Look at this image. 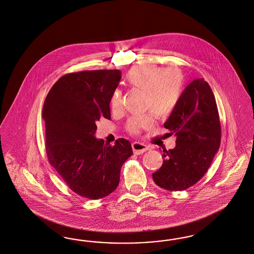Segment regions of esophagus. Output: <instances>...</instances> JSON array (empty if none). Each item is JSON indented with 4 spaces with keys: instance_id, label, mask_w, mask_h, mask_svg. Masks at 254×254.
Masks as SVG:
<instances>
[{
    "instance_id": "34e87169",
    "label": "esophagus",
    "mask_w": 254,
    "mask_h": 254,
    "mask_svg": "<svg viewBox=\"0 0 254 254\" xmlns=\"http://www.w3.org/2000/svg\"><path fill=\"white\" fill-rule=\"evenodd\" d=\"M132 149H133V152L135 155H140V154H143L144 152H146L148 150V147L143 143L135 141L132 143Z\"/></svg>"
}]
</instances>
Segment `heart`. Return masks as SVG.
<instances>
[{
	"label": "heart",
	"instance_id": "b5f03b06",
	"mask_svg": "<svg viewBox=\"0 0 254 254\" xmlns=\"http://www.w3.org/2000/svg\"><path fill=\"white\" fill-rule=\"evenodd\" d=\"M126 82L132 88L144 92L142 108L158 117H166L178 105L183 94V76L177 68H166L156 64H140L132 67L126 75ZM122 92L115 89L110 98L113 112L122 107ZM154 126L151 113L132 116L126 124V130L139 135Z\"/></svg>",
	"mask_w": 254,
	"mask_h": 254
}]
</instances>
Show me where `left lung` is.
I'll use <instances>...</instances> for the list:
<instances>
[{"label": "left lung", "instance_id": "left-lung-1", "mask_svg": "<svg viewBox=\"0 0 254 254\" xmlns=\"http://www.w3.org/2000/svg\"><path fill=\"white\" fill-rule=\"evenodd\" d=\"M164 127L176 136V145L163 149V164L153 179L167 190H184L205 175L220 145L219 111L204 79H194L186 87Z\"/></svg>", "mask_w": 254, "mask_h": 254}]
</instances>
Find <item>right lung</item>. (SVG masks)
I'll return each mask as SVG.
<instances>
[{"instance_id":"obj_1","label":"right lung","mask_w":254,"mask_h":254,"mask_svg":"<svg viewBox=\"0 0 254 254\" xmlns=\"http://www.w3.org/2000/svg\"><path fill=\"white\" fill-rule=\"evenodd\" d=\"M120 79L118 69L68 73L45 99L48 159L72 191L88 199L113 192L121 167L133 154L127 140L121 138L111 145L95 138L97 121L111 119L110 98Z\"/></svg>"}]
</instances>
